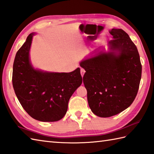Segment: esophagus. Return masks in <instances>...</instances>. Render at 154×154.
I'll list each match as a JSON object with an SVG mask.
<instances>
[{
	"label": "esophagus",
	"instance_id": "obj_1",
	"mask_svg": "<svg viewBox=\"0 0 154 154\" xmlns=\"http://www.w3.org/2000/svg\"><path fill=\"white\" fill-rule=\"evenodd\" d=\"M85 73V70L83 68H81V76L83 77V75H84Z\"/></svg>",
	"mask_w": 154,
	"mask_h": 154
}]
</instances>
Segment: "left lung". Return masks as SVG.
<instances>
[{
  "label": "left lung",
  "mask_w": 154,
  "mask_h": 154,
  "mask_svg": "<svg viewBox=\"0 0 154 154\" xmlns=\"http://www.w3.org/2000/svg\"><path fill=\"white\" fill-rule=\"evenodd\" d=\"M110 33L113 35L109 42L112 51H100L80 63L86 71L83 83L90 109L103 118L116 115L131 105L142 76L138 49L128 34L116 28Z\"/></svg>",
  "instance_id": "8db88e82"
}]
</instances>
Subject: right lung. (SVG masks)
<instances>
[{"instance_id": "1", "label": "right lung", "mask_w": 154, "mask_h": 154, "mask_svg": "<svg viewBox=\"0 0 154 154\" xmlns=\"http://www.w3.org/2000/svg\"><path fill=\"white\" fill-rule=\"evenodd\" d=\"M34 34L16 54L12 85L16 97L26 112L42 122H55L66 114L70 97L81 83L80 68L70 73H48L32 67L29 51Z\"/></svg>"}]
</instances>
